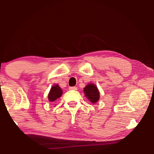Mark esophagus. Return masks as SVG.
Here are the masks:
<instances>
[{"label":"esophagus","mask_w":154,"mask_h":154,"mask_svg":"<svg viewBox=\"0 0 154 154\" xmlns=\"http://www.w3.org/2000/svg\"><path fill=\"white\" fill-rule=\"evenodd\" d=\"M70 90H77V88L76 87H69Z\"/></svg>","instance_id":"34e87169"}]
</instances>
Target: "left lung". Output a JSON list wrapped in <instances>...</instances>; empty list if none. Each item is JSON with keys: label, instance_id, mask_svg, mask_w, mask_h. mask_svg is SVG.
Returning a JSON list of instances; mask_svg holds the SVG:
<instances>
[{"label": "left lung", "instance_id": "1", "mask_svg": "<svg viewBox=\"0 0 154 154\" xmlns=\"http://www.w3.org/2000/svg\"><path fill=\"white\" fill-rule=\"evenodd\" d=\"M83 91H84L85 96H86L87 98L91 103H94L99 100L100 94H99L97 87L94 84L89 83V84L85 87Z\"/></svg>", "mask_w": 154, "mask_h": 154}]
</instances>
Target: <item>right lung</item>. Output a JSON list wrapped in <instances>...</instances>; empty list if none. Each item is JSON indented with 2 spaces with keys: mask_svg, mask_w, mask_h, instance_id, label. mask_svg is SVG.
Segmentation results:
<instances>
[{
  "mask_svg": "<svg viewBox=\"0 0 154 154\" xmlns=\"http://www.w3.org/2000/svg\"><path fill=\"white\" fill-rule=\"evenodd\" d=\"M62 94V90L58 85H54L51 88L50 92L49 93L48 98L49 101L53 102L54 100H56L57 98L60 97Z\"/></svg>",
  "mask_w": 154,
  "mask_h": 154,
  "instance_id": "1",
  "label": "right lung"
}]
</instances>
